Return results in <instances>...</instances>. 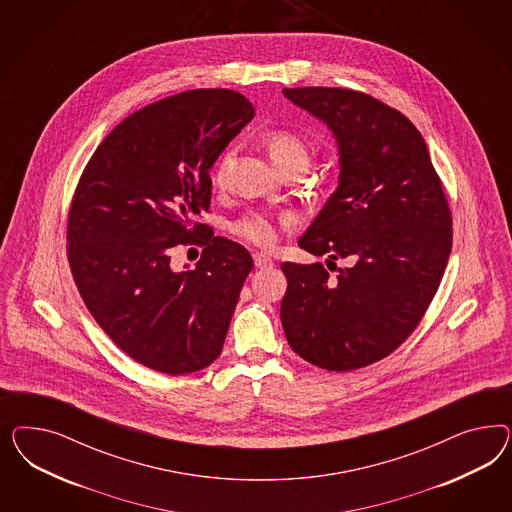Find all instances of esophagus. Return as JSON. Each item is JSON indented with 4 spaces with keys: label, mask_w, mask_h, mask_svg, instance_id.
Listing matches in <instances>:
<instances>
[{
    "label": "esophagus",
    "mask_w": 512,
    "mask_h": 512,
    "mask_svg": "<svg viewBox=\"0 0 512 512\" xmlns=\"http://www.w3.org/2000/svg\"><path fill=\"white\" fill-rule=\"evenodd\" d=\"M253 263H255L257 268H272L274 266V261L266 253H255L253 255Z\"/></svg>",
    "instance_id": "34e87169"
}]
</instances>
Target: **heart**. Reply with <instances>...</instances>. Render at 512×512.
<instances>
[{
    "mask_svg": "<svg viewBox=\"0 0 512 512\" xmlns=\"http://www.w3.org/2000/svg\"><path fill=\"white\" fill-rule=\"evenodd\" d=\"M264 148L279 171L295 161L308 159V148L304 140L291 129H270L264 135ZM229 161H231V152H225L219 157L214 176H212L214 186H221L225 182ZM296 223H298V217L293 212L272 214V212L251 210L233 219L229 229L234 236L246 240L249 244H255L259 248H272L278 242L279 233L293 227Z\"/></svg>",
    "mask_w": 512,
    "mask_h": 512,
    "instance_id": "b5f03b06",
    "label": "heart"
}]
</instances>
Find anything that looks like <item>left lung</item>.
Wrapping results in <instances>:
<instances>
[{"label": "left lung", "mask_w": 512, "mask_h": 512, "mask_svg": "<svg viewBox=\"0 0 512 512\" xmlns=\"http://www.w3.org/2000/svg\"><path fill=\"white\" fill-rule=\"evenodd\" d=\"M340 146V186L298 246L332 261L283 263L281 325L298 357L351 372L394 353L432 304L452 249V214L419 129L400 110L345 88H283ZM328 261V263H332Z\"/></svg>", "instance_id": "left-lung-1"}]
</instances>
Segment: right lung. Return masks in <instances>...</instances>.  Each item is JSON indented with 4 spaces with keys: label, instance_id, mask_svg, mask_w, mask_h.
Here are the masks:
<instances>
[{
    "label": "right lung",
    "instance_id": "add662e5",
    "mask_svg": "<svg viewBox=\"0 0 512 512\" xmlns=\"http://www.w3.org/2000/svg\"><path fill=\"white\" fill-rule=\"evenodd\" d=\"M255 109L233 90H189L116 125L80 174L67 214V259L88 311L127 357L167 375L221 353L253 259L195 221L210 208V169ZM201 245L193 271L171 249Z\"/></svg>",
    "mask_w": 512,
    "mask_h": 512
}]
</instances>
